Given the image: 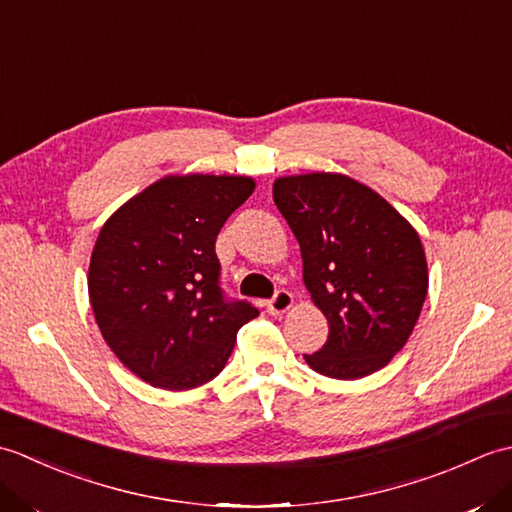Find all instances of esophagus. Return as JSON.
<instances>
[{
    "mask_svg": "<svg viewBox=\"0 0 512 512\" xmlns=\"http://www.w3.org/2000/svg\"><path fill=\"white\" fill-rule=\"evenodd\" d=\"M292 306H295V297H292L288 290H279L277 295L268 301V312L279 317V314L288 312Z\"/></svg>",
    "mask_w": 512,
    "mask_h": 512,
    "instance_id": "1",
    "label": "esophagus"
}]
</instances>
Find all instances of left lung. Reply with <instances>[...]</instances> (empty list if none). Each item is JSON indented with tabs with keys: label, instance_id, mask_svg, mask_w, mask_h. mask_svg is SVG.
Wrapping results in <instances>:
<instances>
[{
	"label": "left lung",
	"instance_id": "1",
	"mask_svg": "<svg viewBox=\"0 0 512 512\" xmlns=\"http://www.w3.org/2000/svg\"><path fill=\"white\" fill-rule=\"evenodd\" d=\"M273 200L301 246L303 284L330 325L306 363L356 380L383 369L416 328L429 290L420 235L383 195L345 173L281 176Z\"/></svg>",
	"mask_w": 512,
	"mask_h": 512
}]
</instances>
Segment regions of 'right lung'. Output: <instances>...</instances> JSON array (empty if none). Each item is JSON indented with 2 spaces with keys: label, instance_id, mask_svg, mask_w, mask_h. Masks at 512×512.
Wrapping results in <instances>:
<instances>
[{
  "label": "right lung",
  "instance_id": "right-lung-1",
  "mask_svg": "<svg viewBox=\"0 0 512 512\" xmlns=\"http://www.w3.org/2000/svg\"><path fill=\"white\" fill-rule=\"evenodd\" d=\"M253 191L248 176H165L118 206L96 237L88 270L96 325L151 387L209 383L239 328L259 314L246 301H224L215 255L217 233Z\"/></svg>",
  "mask_w": 512,
  "mask_h": 512
}]
</instances>
